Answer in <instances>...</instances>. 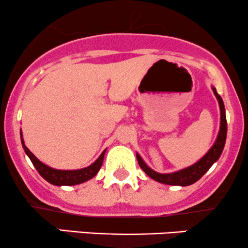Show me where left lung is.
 Here are the masks:
<instances>
[{"mask_svg": "<svg viewBox=\"0 0 248 248\" xmlns=\"http://www.w3.org/2000/svg\"><path fill=\"white\" fill-rule=\"evenodd\" d=\"M212 91L215 93L216 98H217L219 104V109H220V127H219V132L213 146L210 148L201 160L196 162L192 166L184 168V169L177 170L173 172L160 173L152 168H149L146 164V162L142 160L140 154L136 153V158H138L139 164H140L141 169L153 178L154 181L160 182V183L168 184V186H191V184L197 182L202 176L210 168L212 167L213 163H216L220 157L221 153H223L225 141H226V134H227V124H226V115H225V107L221 96L217 93V90L212 86Z\"/></svg>", "mask_w": 248, "mask_h": 248, "instance_id": "1", "label": "left lung"}]
</instances>
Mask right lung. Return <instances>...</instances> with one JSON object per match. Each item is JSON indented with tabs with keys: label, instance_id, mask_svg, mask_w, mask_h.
Wrapping results in <instances>:
<instances>
[{
	"label": "right lung",
	"instance_id": "1",
	"mask_svg": "<svg viewBox=\"0 0 248 248\" xmlns=\"http://www.w3.org/2000/svg\"><path fill=\"white\" fill-rule=\"evenodd\" d=\"M21 142L22 146L25 154L29 156L30 161L32 162V164L35 166L37 171L39 172V175L42 176L45 181H47L49 183L53 184V186H77V184H81L84 182L90 181L91 178H93L98 173L99 170L102 166V162H104V156L106 153V149L101 153V155L99 156L96 160L93 162L91 166L86 168H82V169H77V170H59V169H53L46 164H44L41 162L38 158L33 155L32 153L25 146L24 140H23V134L21 130Z\"/></svg>",
	"mask_w": 248,
	"mask_h": 248
}]
</instances>
